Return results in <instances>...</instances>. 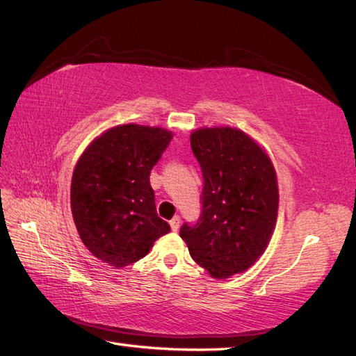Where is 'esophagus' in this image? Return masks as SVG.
<instances>
[{
    "label": "esophagus",
    "mask_w": 356,
    "mask_h": 356,
    "mask_svg": "<svg viewBox=\"0 0 356 356\" xmlns=\"http://www.w3.org/2000/svg\"><path fill=\"white\" fill-rule=\"evenodd\" d=\"M170 228H172V232H178V228H179V224H181V219H179V216H175L173 219H170Z\"/></svg>",
    "instance_id": "1"
}]
</instances>
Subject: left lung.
Wrapping results in <instances>:
<instances>
[{
	"mask_svg": "<svg viewBox=\"0 0 356 356\" xmlns=\"http://www.w3.org/2000/svg\"><path fill=\"white\" fill-rule=\"evenodd\" d=\"M191 146L204 178L202 213L179 236L211 277L228 279L254 265L270 243L279 209L275 170L241 129L193 131Z\"/></svg>",
	"mask_w": 356,
	"mask_h": 356,
	"instance_id": "obj_1",
	"label": "left lung"
}]
</instances>
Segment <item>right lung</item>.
I'll list each match as a JSON object with an SVG mask.
<instances>
[{
	"label": "right lung",
	"mask_w": 356,
	"mask_h": 356,
	"mask_svg": "<svg viewBox=\"0 0 356 356\" xmlns=\"http://www.w3.org/2000/svg\"><path fill=\"white\" fill-rule=\"evenodd\" d=\"M172 132L120 124L85 149L71 179V211L85 247L115 268L145 257L154 242L170 232L158 218L149 183Z\"/></svg>",
	"instance_id": "right-lung-1"
}]
</instances>
